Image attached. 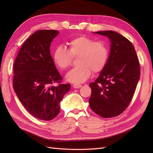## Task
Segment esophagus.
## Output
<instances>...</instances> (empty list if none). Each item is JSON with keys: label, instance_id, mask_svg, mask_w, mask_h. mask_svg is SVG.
Returning a JSON list of instances; mask_svg holds the SVG:
<instances>
[{"label": "esophagus", "instance_id": "34e87169", "mask_svg": "<svg viewBox=\"0 0 153 153\" xmlns=\"http://www.w3.org/2000/svg\"><path fill=\"white\" fill-rule=\"evenodd\" d=\"M72 87H73L74 88V89H79L80 87H82V85H80V84H75L72 85Z\"/></svg>", "mask_w": 153, "mask_h": 153}]
</instances>
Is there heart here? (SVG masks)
Here are the masks:
<instances>
[{
    "label": "heart",
    "mask_w": 153,
    "mask_h": 153,
    "mask_svg": "<svg viewBox=\"0 0 153 153\" xmlns=\"http://www.w3.org/2000/svg\"><path fill=\"white\" fill-rule=\"evenodd\" d=\"M68 49L58 46L53 54L54 62L58 68L66 70L76 58L77 66L66 76L68 81L79 84L85 81L92 72L97 74L105 68L109 58V49L103 42L84 35L76 37L68 43Z\"/></svg>",
    "instance_id": "obj_1"
}]
</instances>
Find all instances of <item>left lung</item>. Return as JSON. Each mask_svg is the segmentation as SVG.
<instances>
[{
  "label": "left lung",
  "instance_id": "8db88e82",
  "mask_svg": "<svg viewBox=\"0 0 153 153\" xmlns=\"http://www.w3.org/2000/svg\"><path fill=\"white\" fill-rule=\"evenodd\" d=\"M111 42L105 68L89 85V105L103 118L117 117L126 109L134 95L140 76V64L134 47L126 38L114 31L95 32Z\"/></svg>",
  "mask_w": 153,
  "mask_h": 153
}]
</instances>
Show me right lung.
<instances>
[{"label":"right lung","mask_w":153,"mask_h":153,"mask_svg":"<svg viewBox=\"0 0 153 153\" xmlns=\"http://www.w3.org/2000/svg\"><path fill=\"white\" fill-rule=\"evenodd\" d=\"M59 31L40 30L24 42L13 64V87L25 109L33 117L49 121L58 115L60 102L69 92L50 54V45ZM59 85L54 86L53 84Z\"/></svg>","instance_id":"add662e5"}]
</instances>
